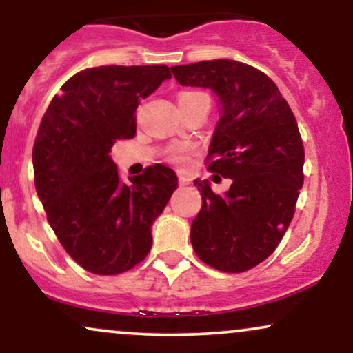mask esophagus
Masks as SVG:
<instances>
[{
    "label": "esophagus",
    "instance_id": "obj_1",
    "mask_svg": "<svg viewBox=\"0 0 353 353\" xmlns=\"http://www.w3.org/2000/svg\"><path fill=\"white\" fill-rule=\"evenodd\" d=\"M190 184V179L185 176H179V185H188Z\"/></svg>",
    "mask_w": 353,
    "mask_h": 353
}]
</instances>
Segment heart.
Here are the masks:
<instances>
[{
    "label": "heart",
    "mask_w": 353,
    "mask_h": 353,
    "mask_svg": "<svg viewBox=\"0 0 353 353\" xmlns=\"http://www.w3.org/2000/svg\"><path fill=\"white\" fill-rule=\"evenodd\" d=\"M182 94H189V92H182ZM181 94V96H182ZM169 161L176 164H184L185 163V145H176L169 151Z\"/></svg>",
    "instance_id": "heart-1"
}]
</instances>
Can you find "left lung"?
Returning <instances> with one entry per match:
<instances>
[{"label": "left lung", "instance_id": "8db88e82", "mask_svg": "<svg viewBox=\"0 0 353 353\" xmlns=\"http://www.w3.org/2000/svg\"><path fill=\"white\" fill-rule=\"evenodd\" d=\"M171 71L181 86L216 94L221 117L209 169L232 179L221 196L209 181H194L202 208L190 244L214 269L244 272L274 252L294 217L305 157L297 121L274 81L249 64L212 59Z\"/></svg>", "mask_w": 353, "mask_h": 353}]
</instances>
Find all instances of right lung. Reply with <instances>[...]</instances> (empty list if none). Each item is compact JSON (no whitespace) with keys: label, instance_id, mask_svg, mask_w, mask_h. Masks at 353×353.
<instances>
[{"label":"right lung","instance_id":"add662e5","mask_svg":"<svg viewBox=\"0 0 353 353\" xmlns=\"http://www.w3.org/2000/svg\"><path fill=\"white\" fill-rule=\"evenodd\" d=\"M164 64L99 66L61 86L33 148L34 185L61 245L88 272L116 275L151 250L152 224L177 189L171 168L156 164L123 182L116 141L136 134V109L163 81Z\"/></svg>","mask_w":353,"mask_h":353}]
</instances>
